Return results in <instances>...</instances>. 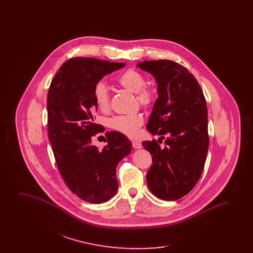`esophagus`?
Segmentation results:
<instances>
[{"mask_svg":"<svg viewBox=\"0 0 253 253\" xmlns=\"http://www.w3.org/2000/svg\"><path fill=\"white\" fill-rule=\"evenodd\" d=\"M132 148H134V149L142 148V145H141L140 142H138V141H132Z\"/></svg>","mask_w":253,"mask_h":253,"instance_id":"1","label":"esophagus"}]
</instances>
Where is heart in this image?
Masks as SVG:
<instances>
[{
  "mask_svg": "<svg viewBox=\"0 0 253 253\" xmlns=\"http://www.w3.org/2000/svg\"><path fill=\"white\" fill-rule=\"evenodd\" d=\"M119 84L134 93L135 99L143 108H149L155 100V90L146 85L147 79L142 73L135 69H127L117 79ZM93 96L96 106L100 111L106 112L110 108L111 94L108 86L103 82H98L94 86ZM143 124V117L139 113L129 115H118L108 121L110 128L121 132L129 137H135L138 129Z\"/></svg>",
  "mask_w": 253,
  "mask_h": 253,
  "instance_id": "obj_1",
  "label": "heart"
}]
</instances>
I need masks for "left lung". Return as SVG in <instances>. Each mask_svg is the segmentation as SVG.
Listing matches in <instances>:
<instances>
[{
    "instance_id": "left-lung-1",
    "label": "left lung",
    "mask_w": 253,
    "mask_h": 253,
    "mask_svg": "<svg viewBox=\"0 0 253 253\" xmlns=\"http://www.w3.org/2000/svg\"><path fill=\"white\" fill-rule=\"evenodd\" d=\"M157 83V97L146 125L165 139L143 141L153 163L146 179L150 191L163 200H177L190 193L204 169L209 150L208 110L203 91L192 73L169 60L137 64Z\"/></svg>"
}]
</instances>
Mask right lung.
<instances>
[{
    "instance_id": "right-lung-1",
    "label": "right lung",
    "mask_w": 253,
    "mask_h": 253,
    "mask_svg": "<svg viewBox=\"0 0 253 253\" xmlns=\"http://www.w3.org/2000/svg\"><path fill=\"white\" fill-rule=\"evenodd\" d=\"M124 66L95 58H72L60 66L49 87L48 138L60 175L73 193L94 204L116 194L117 166L132 151L128 137L117 131L105 132L107 145L102 150L92 144V136L104 132L94 122V86Z\"/></svg>"
}]
</instances>
